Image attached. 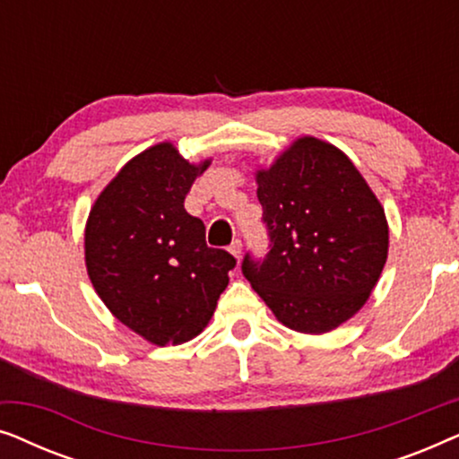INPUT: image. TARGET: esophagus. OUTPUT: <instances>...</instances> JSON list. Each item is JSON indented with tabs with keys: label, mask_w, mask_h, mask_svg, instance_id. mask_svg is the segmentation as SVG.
<instances>
[{
	"label": "esophagus",
	"mask_w": 459,
	"mask_h": 459,
	"mask_svg": "<svg viewBox=\"0 0 459 459\" xmlns=\"http://www.w3.org/2000/svg\"><path fill=\"white\" fill-rule=\"evenodd\" d=\"M228 250L236 256V259H240V255H242V240H238V238H236V240L230 244Z\"/></svg>",
	"instance_id": "34e87169"
}]
</instances>
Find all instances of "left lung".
Instances as JSON below:
<instances>
[{
    "label": "left lung",
    "mask_w": 459,
    "mask_h": 459,
    "mask_svg": "<svg viewBox=\"0 0 459 459\" xmlns=\"http://www.w3.org/2000/svg\"><path fill=\"white\" fill-rule=\"evenodd\" d=\"M255 178L272 244L263 261L244 256V278L286 328H338L366 305L385 269L380 200L342 150L311 135Z\"/></svg>",
    "instance_id": "left-lung-1"
}]
</instances>
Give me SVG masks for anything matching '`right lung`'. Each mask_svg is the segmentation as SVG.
I'll use <instances>...</instances> for the list:
<instances>
[{"label": "right lung", "mask_w": 459, "mask_h": 459, "mask_svg": "<svg viewBox=\"0 0 459 459\" xmlns=\"http://www.w3.org/2000/svg\"><path fill=\"white\" fill-rule=\"evenodd\" d=\"M211 159L186 160L171 142L134 156L93 203L85 223V265L118 322L169 347L211 322L236 259L209 248L204 223L184 209Z\"/></svg>", "instance_id": "add662e5"}]
</instances>
